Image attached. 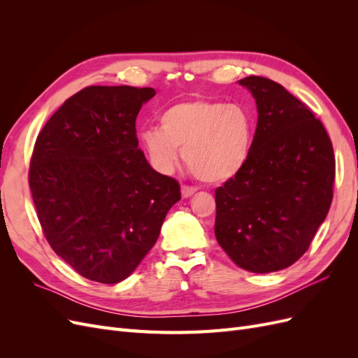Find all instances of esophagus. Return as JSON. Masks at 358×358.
<instances>
[{
    "instance_id": "obj_1",
    "label": "esophagus",
    "mask_w": 358,
    "mask_h": 358,
    "mask_svg": "<svg viewBox=\"0 0 358 358\" xmlns=\"http://www.w3.org/2000/svg\"><path fill=\"white\" fill-rule=\"evenodd\" d=\"M180 192H182V197H183V199H189L191 196H194V192H196V189L191 188V187H185V185H183L182 189H180Z\"/></svg>"
}]
</instances>
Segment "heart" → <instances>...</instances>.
<instances>
[{"label":"heart","mask_w":358,"mask_h":358,"mask_svg":"<svg viewBox=\"0 0 358 358\" xmlns=\"http://www.w3.org/2000/svg\"><path fill=\"white\" fill-rule=\"evenodd\" d=\"M159 129L142 133V145L152 166L171 173L180 154L203 183L230 180L246 166L254 142V116L242 104L192 99L169 106L158 116Z\"/></svg>","instance_id":"heart-1"}]
</instances>
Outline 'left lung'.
Wrapping results in <instances>:
<instances>
[{"label":"left lung","mask_w":358,"mask_h":358,"mask_svg":"<svg viewBox=\"0 0 358 358\" xmlns=\"http://www.w3.org/2000/svg\"><path fill=\"white\" fill-rule=\"evenodd\" d=\"M258 121L246 166L216 188L215 237L254 273L278 272L308 251L333 199L330 137L306 104L282 85L249 76Z\"/></svg>","instance_id":"8db88e82"}]
</instances>
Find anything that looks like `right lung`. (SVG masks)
I'll return each instance as SVG.
<instances>
[{
	"label": "right lung",
	"instance_id": "right-lung-1",
	"mask_svg": "<svg viewBox=\"0 0 358 358\" xmlns=\"http://www.w3.org/2000/svg\"><path fill=\"white\" fill-rule=\"evenodd\" d=\"M154 88L88 86L40 131L29 189L46 239L86 279L117 284L158 239L178 180L149 166L136 117Z\"/></svg>",
	"mask_w": 358,
	"mask_h": 358
}]
</instances>
